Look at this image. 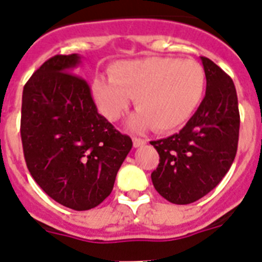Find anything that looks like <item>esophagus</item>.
<instances>
[{"label":"esophagus","instance_id":"1","mask_svg":"<svg viewBox=\"0 0 262 262\" xmlns=\"http://www.w3.org/2000/svg\"><path fill=\"white\" fill-rule=\"evenodd\" d=\"M146 145V140H141V138H133V146L134 147H140V146Z\"/></svg>","mask_w":262,"mask_h":262}]
</instances>
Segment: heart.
<instances>
[{
  "label": "heart",
  "instance_id": "b5f03b06",
  "mask_svg": "<svg viewBox=\"0 0 262 262\" xmlns=\"http://www.w3.org/2000/svg\"><path fill=\"white\" fill-rule=\"evenodd\" d=\"M206 77L193 60L142 57L112 63L110 78L96 77L91 94L100 114L115 121L134 99L138 111L129 128L141 132L176 130L190 119L204 96Z\"/></svg>",
  "mask_w": 262,
  "mask_h": 262
}]
</instances>
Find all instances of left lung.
Instances as JSON below:
<instances>
[{
    "label": "left lung",
    "instance_id": "1",
    "mask_svg": "<svg viewBox=\"0 0 262 262\" xmlns=\"http://www.w3.org/2000/svg\"><path fill=\"white\" fill-rule=\"evenodd\" d=\"M206 93L179 133L151 141L159 154L151 173L155 189L172 204L197 201L221 183L234 162L240 116L236 89L218 65L201 57Z\"/></svg>",
    "mask_w": 262,
    "mask_h": 262
}]
</instances>
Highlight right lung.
I'll list each match as a JSON object with an SVG mask.
<instances>
[{
	"label": "right lung",
	"mask_w": 262,
	"mask_h": 262,
	"mask_svg": "<svg viewBox=\"0 0 262 262\" xmlns=\"http://www.w3.org/2000/svg\"><path fill=\"white\" fill-rule=\"evenodd\" d=\"M81 56L57 55L25 84L20 137L27 168L51 199L89 210L114 189L130 137L98 114L89 84L73 74Z\"/></svg>",
	"instance_id": "right-lung-1"
}]
</instances>
